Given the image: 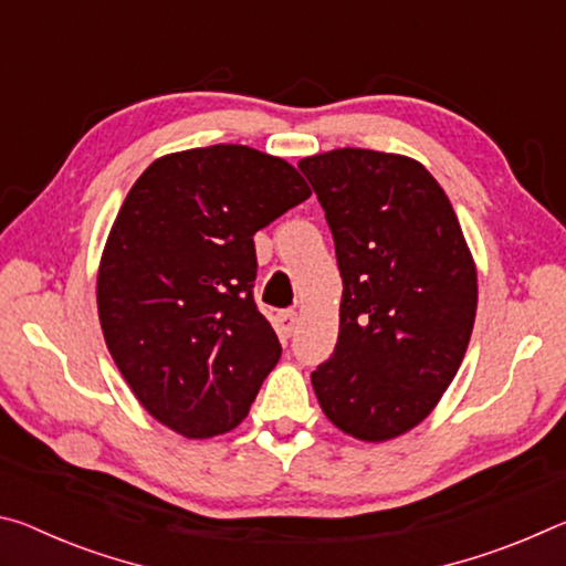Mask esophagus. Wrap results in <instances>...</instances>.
<instances>
[{"label":"esophagus","mask_w":566,"mask_h":566,"mask_svg":"<svg viewBox=\"0 0 566 566\" xmlns=\"http://www.w3.org/2000/svg\"><path fill=\"white\" fill-rule=\"evenodd\" d=\"M274 327H276V332L282 334V337H292V332L296 329V314H294V312H290V310L276 312V317H274Z\"/></svg>","instance_id":"obj_1"}]
</instances>
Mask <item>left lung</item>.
<instances>
[{
	"label": "left lung",
	"mask_w": 566,
	"mask_h": 566,
	"mask_svg": "<svg viewBox=\"0 0 566 566\" xmlns=\"http://www.w3.org/2000/svg\"><path fill=\"white\" fill-rule=\"evenodd\" d=\"M300 169L344 282L339 339L312 371L319 407L361 442H387L437 407L464 359L476 266L452 202L417 159L332 149Z\"/></svg>",
	"instance_id": "1"
}]
</instances>
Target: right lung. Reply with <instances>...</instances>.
Masks as SVG:
<instances>
[{
	"label": "right lung",
	"instance_id": "right-lung-1",
	"mask_svg": "<svg viewBox=\"0 0 566 566\" xmlns=\"http://www.w3.org/2000/svg\"><path fill=\"white\" fill-rule=\"evenodd\" d=\"M312 195L290 161L244 145L151 161L97 274L104 342L134 397L187 439L247 417L282 357L252 296L254 234Z\"/></svg>",
	"mask_w": 566,
	"mask_h": 566
}]
</instances>
